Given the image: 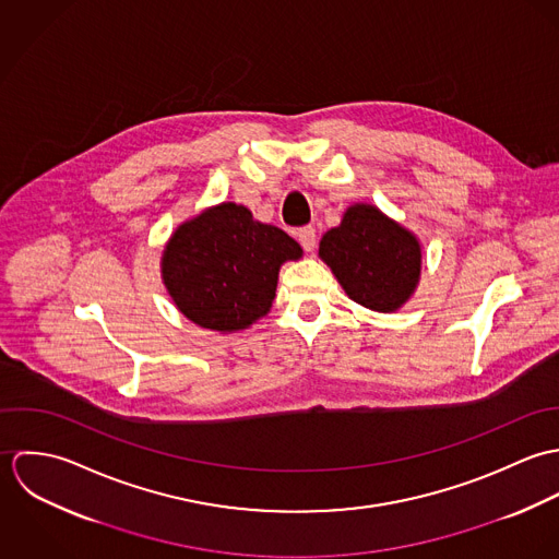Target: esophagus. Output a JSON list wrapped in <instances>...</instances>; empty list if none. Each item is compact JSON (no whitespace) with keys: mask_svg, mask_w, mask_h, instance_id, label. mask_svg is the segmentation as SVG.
<instances>
[{"mask_svg":"<svg viewBox=\"0 0 559 559\" xmlns=\"http://www.w3.org/2000/svg\"><path fill=\"white\" fill-rule=\"evenodd\" d=\"M297 237H299V242L304 245L306 251H314V247H317V230H314L312 226L301 228V230L297 233Z\"/></svg>","mask_w":559,"mask_h":559,"instance_id":"esophagus-1","label":"esophagus"}]
</instances>
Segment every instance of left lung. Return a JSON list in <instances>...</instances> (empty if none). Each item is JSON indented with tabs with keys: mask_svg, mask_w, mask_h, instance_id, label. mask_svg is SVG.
Segmentation results:
<instances>
[{
	"mask_svg": "<svg viewBox=\"0 0 559 559\" xmlns=\"http://www.w3.org/2000/svg\"><path fill=\"white\" fill-rule=\"evenodd\" d=\"M320 260L348 299L392 314L413 297L421 277V242L374 204H350L340 226L324 233Z\"/></svg>",
	"mask_w": 559,
	"mask_h": 559,
	"instance_id": "obj_1",
	"label": "left lung"
}]
</instances>
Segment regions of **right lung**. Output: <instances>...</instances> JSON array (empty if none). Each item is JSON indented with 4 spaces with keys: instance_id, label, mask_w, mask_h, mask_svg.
Returning a JSON list of instances; mask_svg holds the SVG:
<instances>
[{
    "instance_id": "obj_1",
    "label": "right lung",
    "mask_w": 559,
    "mask_h": 559,
    "mask_svg": "<svg viewBox=\"0 0 559 559\" xmlns=\"http://www.w3.org/2000/svg\"><path fill=\"white\" fill-rule=\"evenodd\" d=\"M304 249L284 230L222 202L182 222L163 247L160 280L185 319L235 333L271 312L284 262Z\"/></svg>"
}]
</instances>
